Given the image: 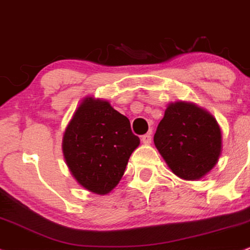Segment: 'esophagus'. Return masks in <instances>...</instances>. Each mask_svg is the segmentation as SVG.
I'll list each match as a JSON object with an SVG mask.
<instances>
[{
  "label": "esophagus",
  "instance_id": "esophagus-1",
  "mask_svg": "<svg viewBox=\"0 0 250 250\" xmlns=\"http://www.w3.org/2000/svg\"><path fill=\"white\" fill-rule=\"evenodd\" d=\"M151 140H152V134H151V132H148V133L144 134V136L142 137V142H143L144 144H149V143H151Z\"/></svg>",
  "mask_w": 250,
  "mask_h": 250
}]
</instances>
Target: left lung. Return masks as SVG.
<instances>
[{
  "label": "left lung",
  "mask_w": 250,
  "mask_h": 250,
  "mask_svg": "<svg viewBox=\"0 0 250 250\" xmlns=\"http://www.w3.org/2000/svg\"><path fill=\"white\" fill-rule=\"evenodd\" d=\"M154 145L177 177L199 180L218 164L221 128L212 114L194 103H171L158 125Z\"/></svg>",
  "instance_id": "obj_1"
}]
</instances>
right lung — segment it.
I'll use <instances>...</instances> for the list:
<instances>
[{
	"label": "right lung",
	"mask_w": 250,
	"mask_h": 250,
	"mask_svg": "<svg viewBox=\"0 0 250 250\" xmlns=\"http://www.w3.org/2000/svg\"><path fill=\"white\" fill-rule=\"evenodd\" d=\"M139 144L127 117L107 101L89 96L67 124L62 149L76 181L90 192L105 195L119 184Z\"/></svg>",
	"instance_id": "1"
}]
</instances>
